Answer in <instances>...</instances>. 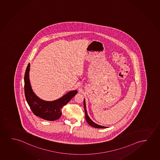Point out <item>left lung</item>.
<instances>
[{"instance_id": "left-lung-1", "label": "left lung", "mask_w": 160, "mask_h": 160, "mask_svg": "<svg viewBox=\"0 0 160 160\" xmlns=\"http://www.w3.org/2000/svg\"><path fill=\"white\" fill-rule=\"evenodd\" d=\"M83 105H84V109H85V118L86 120L88 122V123L91 126L93 127L94 128H107V127H104V126H100V125H97L96 123L93 122L91 119H90L89 116H88V112L86 109V104H85V101L84 99L83 101Z\"/></svg>"}]
</instances>
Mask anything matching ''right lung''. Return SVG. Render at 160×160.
Wrapping results in <instances>:
<instances>
[{"label": "right lung", "instance_id": "1", "mask_svg": "<svg viewBox=\"0 0 160 160\" xmlns=\"http://www.w3.org/2000/svg\"><path fill=\"white\" fill-rule=\"evenodd\" d=\"M30 64H28L24 74V94L26 101L34 114L44 120H56L61 116L62 108L71 100L77 90L67 93L61 98L52 102L44 101L39 98L33 92L29 79Z\"/></svg>", "mask_w": 160, "mask_h": 160}]
</instances>
